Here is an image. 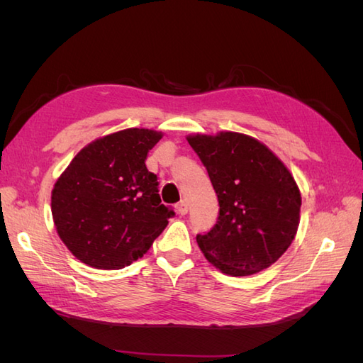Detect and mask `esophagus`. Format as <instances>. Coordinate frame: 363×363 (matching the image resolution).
Instances as JSON below:
<instances>
[{
    "mask_svg": "<svg viewBox=\"0 0 363 363\" xmlns=\"http://www.w3.org/2000/svg\"><path fill=\"white\" fill-rule=\"evenodd\" d=\"M175 207H177V213L179 215L183 216V215L188 213V203H186V200H182Z\"/></svg>",
    "mask_w": 363,
    "mask_h": 363,
    "instance_id": "34e87169",
    "label": "esophagus"
}]
</instances>
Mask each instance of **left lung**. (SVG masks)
<instances>
[{"instance_id":"left-lung-1","label":"left lung","mask_w":363,"mask_h":363,"mask_svg":"<svg viewBox=\"0 0 363 363\" xmlns=\"http://www.w3.org/2000/svg\"><path fill=\"white\" fill-rule=\"evenodd\" d=\"M218 196L211 232L196 235L204 257L228 276H251L277 262L300 224L301 195L292 174L257 139L221 131L186 138Z\"/></svg>"}]
</instances>
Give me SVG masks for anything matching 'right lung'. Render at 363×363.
Masks as SVG:
<instances>
[{
	"mask_svg": "<svg viewBox=\"0 0 363 363\" xmlns=\"http://www.w3.org/2000/svg\"><path fill=\"white\" fill-rule=\"evenodd\" d=\"M162 131L125 128L82 148L51 192L54 225L80 262L121 269L142 257L174 216L147 155Z\"/></svg>",
	"mask_w": 363,
	"mask_h": 363,
	"instance_id": "obj_1",
	"label": "right lung"
}]
</instances>
